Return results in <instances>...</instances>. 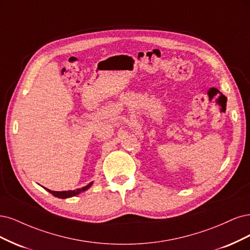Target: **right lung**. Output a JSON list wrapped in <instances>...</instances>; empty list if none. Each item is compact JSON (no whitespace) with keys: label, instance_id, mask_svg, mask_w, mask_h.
<instances>
[{"label":"right lung","instance_id":"1","mask_svg":"<svg viewBox=\"0 0 250 250\" xmlns=\"http://www.w3.org/2000/svg\"><path fill=\"white\" fill-rule=\"evenodd\" d=\"M92 185V183H90V184H88L87 186H85V187H83V188H81V189H76V190H70V191H52V190H49V189H46L47 191H49L51 194H53L54 196H56V197H59V198H67V197H72V196H75V195H77V194H79L80 192H82V191H85V190H87L88 188H89L90 186Z\"/></svg>","mask_w":250,"mask_h":250}]
</instances>
